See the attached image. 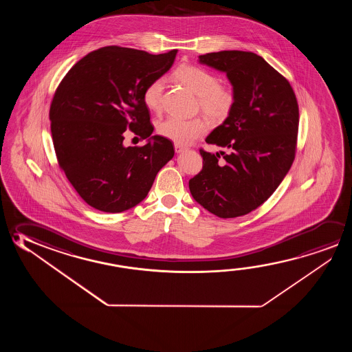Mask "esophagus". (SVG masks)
Returning <instances> with one entry per match:
<instances>
[{
	"label": "esophagus",
	"instance_id": "esophagus-1",
	"mask_svg": "<svg viewBox=\"0 0 352 352\" xmlns=\"http://www.w3.org/2000/svg\"><path fill=\"white\" fill-rule=\"evenodd\" d=\"M174 148H175L177 153H180V152H183L185 150L184 146L180 144H174Z\"/></svg>",
	"mask_w": 352,
	"mask_h": 352
}]
</instances>
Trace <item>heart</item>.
I'll use <instances>...</instances> for the list:
<instances>
[{
    "label": "heart",
    "mask_w": 352,
    "mask_h": 352,
    "mask_svg": "<svg viewBox=\"0 0 352 352\" xmlns=\"http://www.w3.org/2000/svg\"><path fill=\"white\" fill-rule=\"evenodd\" d=\"M175 78L197 96V105L205 116L213 120H223L236 105V94L233 87L219 83V76L194 65H185L175 71ZM164 80L162 77L151 81L144 91V103L152 111L162 107ZM208 124L200 118L182 119L167 116L157 122V133L175 144H190L208 133Z\"/></svg>",
    "instance_id": "obj_1"
}]
</instances>
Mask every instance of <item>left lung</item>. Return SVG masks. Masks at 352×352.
Segmentation results:
<instances>
[{
  "instance_id": "8db88e82",
  "label": "left lung",
  "mask_w": 352,
  "mask_h": 352,
  "mask_svg": "<svg viewBox=\"0 0 352 352\" xmlns=\"http://www.w3.org/2000/svg\"><path fill=\"white\" fill-rule=\"evenodd\" d=\"M199 63L225 72L236 100L206 138L223 151L200 150L204 166L189 180V189L202 208L233 219L259 208L288 173L297 144L298 103L289 82L254 52H210Z\"/></svg>"
}]
</instances>
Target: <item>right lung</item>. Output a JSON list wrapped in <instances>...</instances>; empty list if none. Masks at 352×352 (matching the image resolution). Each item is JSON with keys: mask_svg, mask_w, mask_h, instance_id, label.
Returning a JSON list of instances; mask_svg holds the SVG:
<instances>
[{"mask_svg": "<svg viewBox=\"0 0 352 352\" xmlns=\"http://www.w3.org/2000/svg\"><path fill=\"white\" fill-rule=\"evenodd\" d=\"M178 50L152 55L104 47L72 66L54 94L49 118L58 166L78 195L103 212H122L148 194L174 156L173 144L151 136L146 86L172 67ZM131 131L148 144L123 146Z\"/></svg>", "mask_w": 352, "mask_h": 352, "instance_id": "1", "label": "right lung"}]
</instances>
